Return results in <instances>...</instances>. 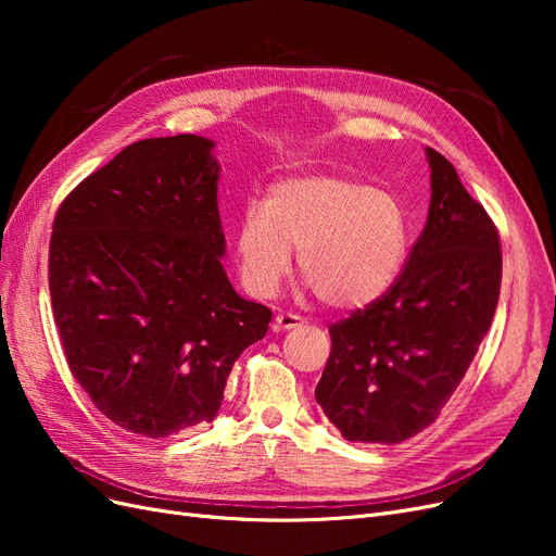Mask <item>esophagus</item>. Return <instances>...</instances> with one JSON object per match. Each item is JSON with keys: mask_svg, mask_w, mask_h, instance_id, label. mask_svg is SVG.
Masks as SVG:
<instances>
[{"mask_svg": "<svg viewBox=\"0 0 556 556\" xmlns=\"http://www.w3.org/2000/svg\"><path fill=\"white\" fill-rule=\"evenodd\" d=\"M304 325V317L296 315V313H280L276 315V323H274V329L276 331H285V329H296Z\"/></svg>", "mask_w": 556, "mask_h": 556, "instance_id": "34e87169", "label": "esophagus"}]
</instances>
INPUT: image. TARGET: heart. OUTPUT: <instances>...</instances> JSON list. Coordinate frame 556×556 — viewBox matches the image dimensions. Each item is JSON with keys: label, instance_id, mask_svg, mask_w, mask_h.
Instances as JSON below:
<instances>
[{"label": "heart", "instance_id": "1", "mask_svg": "<svg viewBox=\"0 0 556 556\" xmlns=\"http://www.w3.org/2000/svg\"><path fill=\"white\" fill-rule=\"evenodd\" d=\"M408 245V215L394 194L336 174L274 185L264 204L243 208L237 229L239 274L252 294L274 296L299 248V274L319 301L341 311L390 292Z\"/></svg>", "mask_w": 556, "mask_h": 556}]
</instances>
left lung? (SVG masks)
Returning a JSON list of instances; mask_svg holds the SVG:
<instances>
[{
    "instance_id": "8db88e82",
    "label": "left lung",
    "mask_w": 556,
    "mask_h": 556,
    "mask_svg": "<svg viewBox=\"0 0 556 556\" xmlns=\"http://www.w3.org/2000/svg\"><path fill=\"white\" fill-rule=\"evenodd\" d=\"M431 206L394 288L329 327L315 399L355 443L425 431L464 380L501 292L498 229L454 166L427 148Z\"/></svg>"
}]
</instances>
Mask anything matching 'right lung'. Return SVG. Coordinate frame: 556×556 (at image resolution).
<instances>
[{"mask_svg":"<svg viewBox=\"0 0 556 556\" xmlns=\"http://www.w3.org/2000/svg\"><path fill=\"white\" fill-rule=\"evenodd\" d=\"M213 141L143 139L60 204L48 290L74 378L99 413L148 439L211 422L233 362L271 311L223 268Z\"/></svg>","mask_w":556,"mask_h":556,"instance_id":"obj_1","label":"right lung"}]
</instances>
